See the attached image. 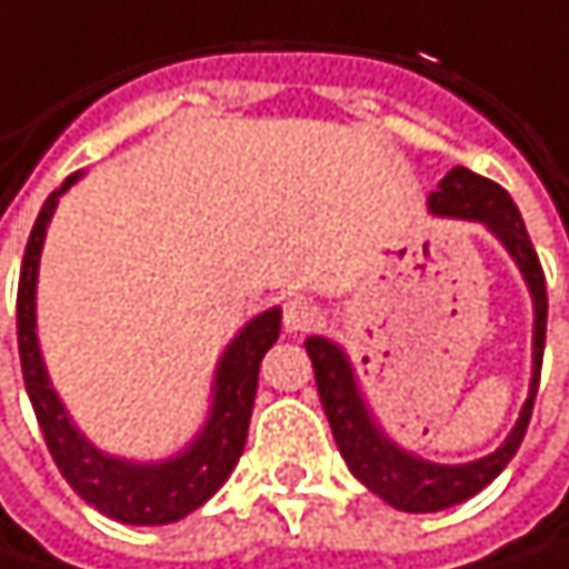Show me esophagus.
I'll use <instances>...</instances> for the list:
<instances>
[{
	"instance_id": "esophagus-1",
	"label": "esophagus",
	"mask_w": 569,
	"mask_h": 569,
	"mask_svg": "<svg viewBox=\"0 0 569 569\" xmlns=\"http://www.w3.org/2000/svg\"><path fill=\"white\" fill-rule=\"evenodd\" d=\"M321 321V308L315 305V301H308V298H291L288 305H284V328L288 331H308V328H315Z\"/></svg>"
}]
</instances>
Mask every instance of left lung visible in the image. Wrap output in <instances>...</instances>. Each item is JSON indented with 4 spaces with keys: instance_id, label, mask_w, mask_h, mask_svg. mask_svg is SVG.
<instances>
[{
    "instance_id": "obj_1",
    "label": "left lung",
    "mask_w": 569,
    "mask_h": 569,
    "mask_svg": "<svg viewBox=\"0 0 569 569\" xmlns=\"http://www.w3.org/2000/svg\"><path fill=\"white\" fill-rule=\"evenodd\" d=\"M430 211L483 221L517 258V264L533 291V315H537L533 318V381H530V398L520 411V421L513 427V433L503 440V447H497L490 457H480V460L460 463V467L430 463V460L398 450L378 427L371 425V418L361 405V395L355 388L348 358L325 338L305 341L311 368H315L318 395H321V405H325V415H328V425L338 440L341 457L348 460L351 473L365 487H371L381 500H388L391 507L408 510V513H430V510L453 507V503L480 493L510 463V457L517 453V447L527 433L530 415H533V398L540 388V365H543V341H547V278H543L540 258L530 244V234L523 228V218H520L513 198L497 181L457 164L447 171V178L437 184V191H430Z\"/></svg>"
}]
</instances>
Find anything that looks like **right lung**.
Masks as SVG:
<instances>
[{
	"label": "right lung",
	"instance_id": "right-lung-1",
	"mask_svg": "<svg viewBox=\"0 0 569 569\" xmlns=\"http://www.w3.org/2000/svg\"><path fill=\"white\" fill-rule=\"evenodd\" d=\"M76 181L66 178L59 191H52L32 224L26 254H22V271H19V295H16V335H19V361H22V381L36 411V421L42 427L46 447L62 470V477L72 483V490L102 510L112 520L122 523H142L158 527L181 520L184 513L198 510L234 470L248 421L254 408V391H258V368L264 351L278 341L281 331V311L271 308L258 315L224 351L214 378V411L211 421L201 430V437L174 460L139 467L126 460H112L99 453L76 427L69 415L62 411L56 391L49 388L42 358H39V341H36V271H39V254L46 241V224L59 204V194Z\"/></svg>",
	"mask_w": 569,
	"mask_h": 569
}]
</instances>
